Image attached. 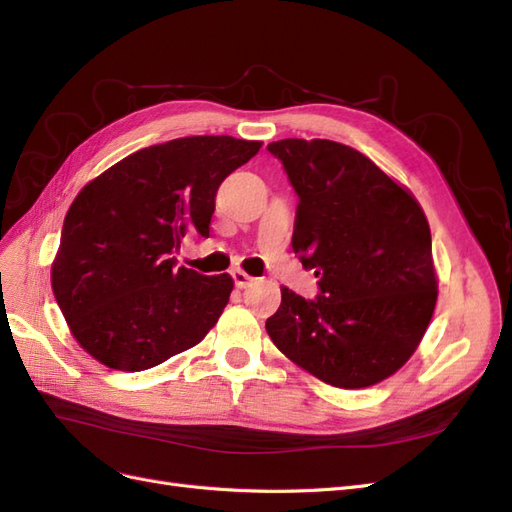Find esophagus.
I'll use <instances>...</instances> for the list:
<instances>
[{"mask_svg":"<svg viewBox=\"0 0 512 512\" xmlns=\"http://www.w3.org/2000/svg\"><path fill=\"white\" fill-rule=\"evenodd\" d=\"M232 280H235V286L237 288H247V286H250L252 282H254V277L252 275H247L243 269H235V271H232Z\"/></svg>","mask_w":512,"mask_h":512,"instance_id":"1","label":"esophagus"}]
</instances>
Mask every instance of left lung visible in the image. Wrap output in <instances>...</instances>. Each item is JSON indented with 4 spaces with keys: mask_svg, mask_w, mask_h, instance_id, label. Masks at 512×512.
<instances>
[{
    "mask_svg": "<svg viewBox=\"0 0 512 512\" xmlns=\"http://www.w3.org/2000/svg\"><path fill=\"white\" fill-rule=\"evenodd\" d=\"M299 194L292 250L320 297L282 288L267 333L307 374L365 389L414 354L438 299L431 232L416 198L342 143L284 138L267 147Z\"/></svg>",
    "mask_w": 512,
    "mask_h": 512,
    "instance_id": "obj_1",
    "label": "left lung"
}]
</instances>
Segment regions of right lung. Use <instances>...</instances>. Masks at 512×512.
<instances>
[{
	"mask_svg": "<svg viewBox=\"0 0 512 512\" xmlns=\"http://www.w3.org/2000/svg\"><path fill=\"white\" fill-rule=\"evenodd\" d=\"M260 141L188 136L91 179L61 228L51 284L76 342L102 365L143 371L203 342L230 299L228 273L177 267L188 232L209 237L220 183Z\"/></svg>",
	"mask_w": 512,
	"mask_h": 512,
	"instance_id": "1",
	"label": "right lung"
}]
</instances>
